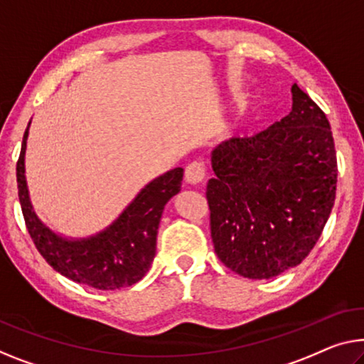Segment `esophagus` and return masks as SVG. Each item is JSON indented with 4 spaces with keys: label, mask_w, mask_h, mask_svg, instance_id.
<instances>
[{
    "label": "esophagus",
    "mask_w": 364,
    "mask_h": 364,
    "mask_svg": "<svg viewBox=\"0 0 364 364\" xmlns=\"http://www.w3.org/2000/svg\"><path fill=\"white\" fill-rule=\"evenodd\" d=\"M205 178V166L203 161H193L184 170V180L188 184H199Z\"/></svg>",
    "instance_id": "1"
}]
</instances>
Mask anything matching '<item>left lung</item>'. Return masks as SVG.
<instances>
[{
    "mask_svg": "<svg viewBox=\"0 0 364 364\" xmlns=\"http://www.w3.org/2000/svg\"><path fill=\"white\" fill-rule=\"evenodd\" d=\"M291 91L286 117L210 151V237L220 262L243 278L269 279L297 267L335 203L337 154L328 119L299 86Z\"/></svg>",
    "mask_w": 364,
    "mask_h": 364,
    "instance_id": "obj_1",
    "label": "left lung"
}]
</instances>
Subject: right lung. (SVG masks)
Here are the masks:
<instances>
[{"label":"right lung","mask_w":364,"mask_h":364,"mask_svg":"<svg viewBox=\"0 0 364 364\" xmlns=\"http://www.w3.org/2000/svg\"><path fill=\"white\" fill-rule=\"evenodd\" d=\"M31 121L16 166L18 194L31 238L46 262L75 283L111 291L139 283L156 253V234L168 200L181 189L183 168L156 176L140 189L106 229L88 237H67L50 229L32 205L26 180V149Z\"/></svg>","instance_id":"obj_1"}]
</instances>
